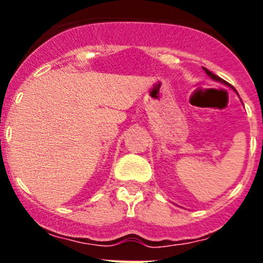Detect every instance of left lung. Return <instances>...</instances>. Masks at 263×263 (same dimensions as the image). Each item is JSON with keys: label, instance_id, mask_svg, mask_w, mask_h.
<instances>
[{"label": "left lung", "instance_id": "1", "mask_svg": "<svg viewBox=\"0 0 263 263\" xmlns=\"http://www.w3.org/2000/svg\"><path fill=\"white\" fill-rule=\"evenodd\" d=\"M203 69H204V71H205V73H206V75H208V76H210L211 79H212V80H215V81H218V83H221V84H225V85H228V87H231V84H228L227 81H225V80H222L221 78H218V76H217V75H215V73H212V72H211L210 69H206L205 67H203ZM231 88H232V87H231ZM232 89H233L234 92H236V93H237V90L234 89V88H232ZM237 95H238V93H237Z\"/></svg>", "mask_w": 263, "mask_h": 263}]
</instances>
